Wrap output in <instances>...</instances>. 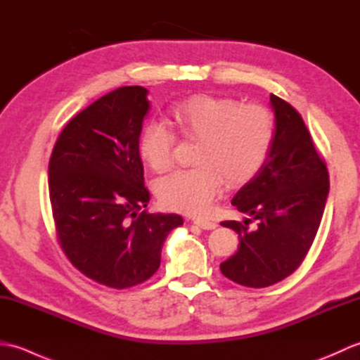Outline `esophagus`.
<instances>
[{"label":"esophagus","instance_id":"1","mask_svg":"<svg viewBox=\"0 0 360 360\" xmlns=\"http://www.w3.org/2000/svg\"><path fill=\"white\" fill-rule=\"evenodd\" d=\"M193 224L204 229V231H213V229H217V223H212V221L207 219H195Z\"/></svg>","mask_w":360,"mask_h":360}]
</instances>
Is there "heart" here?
<instances>
[{"label":"heart","mask_w":360,"mask_h":360,"mask_svg":"<svg viewBox=\"0 0 360 360\" xmlns=\"http://www.w3.org/2000/svg\"><path fill=\"white\" fill-rule=\"evenodd\" d=\"M181 134L198 139L193 168L174 172L156 184L165 209L202 215L223 187H236L254 178L269 155L274 119L259 105H241L233 98L196 94L172 108ZM174 136L159 122L145 125L139 137L142 159L155 172L173 165Z\"/></svg>","instance_id":"b5f03b06"}]
</instances>
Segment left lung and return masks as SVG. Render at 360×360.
Segmentation results:
<instances>
[{
    "mask_svg": "<svg viewBox=\"0 0 360 360\" xmlns=\"http://www.w3.org/2000/svg\"><path fill=\"white\" fill-rule=\"evenodd\" d=\"M274 141L264 164L233 196L232 205L257 221H223L238 233L240 246L219 269L248 288L286 278L307 257L323 217L330 176L307 125L292 106L271 94Z\"/></svg>",
    "mask_w": 360,
    "mask_h": 360,
    "instance_id": "obj_1",
    "label": "left lung"
}]
</instances>
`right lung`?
<instances>
[{"label":"right lung","instance_id":"add662e5","mask_svg":"<svg viewBox=\"0 0 360 360\" xmlns=\"http://www.w3.org/2000/svg\"><path fill=\"white\" fill-rule=\"evenodd\" d=\"M148 91L122 86L70 120L49 160V198L57 238L74 267L101 285L125 289L160 264L174 213H147L139 155Z\"/></svg>","mask_w":360,"mask_h":360}]
</instances>
